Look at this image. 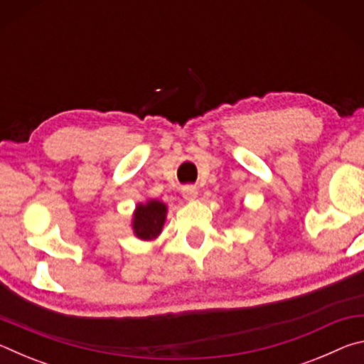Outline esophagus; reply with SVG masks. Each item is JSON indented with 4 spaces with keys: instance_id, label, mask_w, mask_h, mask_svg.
I'll return each mask as SVG.
<instances>
[{
    "instance_id": "1",
    "label": "esophagus",
    "mask_w": 364,
    "mask_h": 364,
    "mask_svg": "<svg viewBox=\"0 0 364 364\" xmlns=\"http://www.w3.org/2000/svg\"><path fill=\"white\" fill-rule=\"evenodd\" d=\"M197 196H199V193H197L196 186H184L183 188V197L186 200H194Z\"/></svg>"
}]
</instances>
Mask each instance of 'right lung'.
Returning a JSON list of instances; mask_svg holds the SVG:
<instances>
[{
	"instance_id": "add662e5",
	"label": "right lung",
	"mask_w": 364,
	"mask_h": 364,
	"mask_svg": "<svg viewBox=\"0 0 364 364\" xmlns=\"http://www.w3.org/2000/svg\"><path fill=\"white\" fill-rule=\"evenodd\" d=\"M167 207L159 200H149L146 205L139 204L133 218V230L141 239H152L162 231Z\"/></svg>"
}]
</instances>
